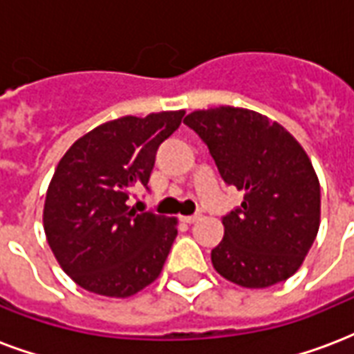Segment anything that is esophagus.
Instances as JSON below:
<instances>
[{
	"label": "esophagus",
	"mask_w": 354,
	"mask_h": 354,
	"mask_svg": "<svg viewBox=\"0 0 354 354\" xmlns=\"http://www.w3.org/2000/svg\"><path fill=\"white\" fill-rule=\"evenodd\" d=\"M180 220H182L184 223H187V225H192V223H195L197 220H199V216H182Z\"/></svg>",
	"instance_id": "obj_1"
}]
</instances>
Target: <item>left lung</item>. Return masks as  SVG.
Instances as JSON below:
<instances>
[{
  "instance_id": "left-lung-1",
  "label": "left lung",
  "mask_w": 354,
  "mask_h": 354,
  "mask_svg": "<svg viewBox=\"0 0 354 354\" xmlns=\"http://www.w3.org/2000/svg\"><path fill=\"white\" fill-rule=\"evenodd\" d=\"M184 123L205 140L223 182L245 192L223 216V239L210 258L223 279L267 288L290 279L320 225V184L309 155L281 123L254 109L192 111Z\"/></svg>"
}]
</instances>
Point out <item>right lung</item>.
<instances>
[{"label": "right lung", "mask_w": 354, "mask_h": 354, "mask_svg": "<svg viewBox=\"0 0 354 354\" xmlns=\"http://www.w3.org/2000/svg\"><path fill=\"white\" fill-rule=\"evenodd\" d=\"M184 109L124 115L98 124L58 161L43 205V230L58 266L93 294L131 297L161 274L176 218L136 214L127 205L147 185L157 147Z\"/></svg>", "instance_id": "obj_1"}]
</instances>
